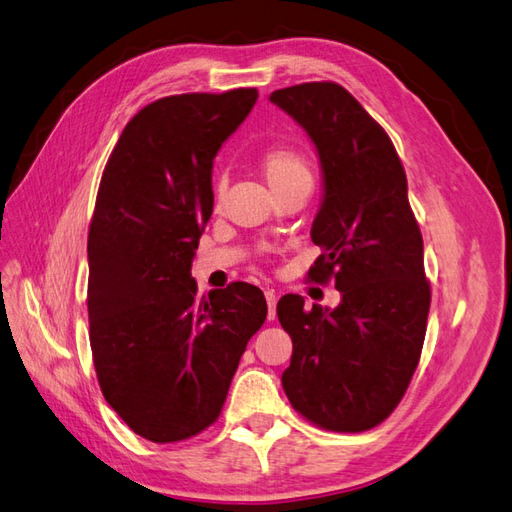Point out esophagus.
<instances>
[{
    "instance_id": "34e87169",
    "label": "esophagus",
    "mask_w": 512,
    "mask_h": 512,
    "mask_svg": "<svg viewBox=\"0 0 512 512\" xmlns=\"http://www.w3.org/2000/svg\"><path fill=\"white\" fill-rule=\"evenodd\" d=\"M265 299H267V305H269V312H267V318L269 320H275L277 318V297L273 290H265Z\"/></svg>"
}]
</instances>
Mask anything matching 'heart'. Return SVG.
<instances>
[{
	"label": "heart",
	"instance_id": "1",
	"mask_svg": "<svg viewBox=\"0 0 512 512\" xmlns=\"http://www.w3.org/2000/svg\"><path fill=\"white\" fill-rule=\"evenodd\" d=\"M262 177L269 183L273 192H280L297 183H312V170L299 151L290 147H273L260 156ZM224 188V179L215 183V194Z\"/></svg>",
	"mask_w": 512,
	"mask_h": 512
}]
</instances>
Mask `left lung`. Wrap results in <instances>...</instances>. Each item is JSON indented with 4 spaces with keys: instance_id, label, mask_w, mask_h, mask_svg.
<instances>
[{
    "instance_id": "8db88e82",
    "label": "left lung",
    "mask_w": 512,
    "mask_h": 512,
    "mask_svg": "<svg viewBox=\"0 0 512 512\" xmlns=\"http://www.w3.org/2000/svg\"><path fill=\"white\" fill-rule=\"evenodd\" d=\"M269 100L305 130L318 153L322 198L309 277H333L337 307L277 303L292 339L282 386L292 408L331 431H365L404 397L425 342L431 292L423 237L391 138L342 85L303 83Z\"/></svg>"
}]
</instances>
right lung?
<instances>
[{
    "mask_svg": "<svg viewBox=\"0 0 512 512\" xmlns=\"http://www.w3.org/2000/svg\"><path fill=\"white\" fill-rule=\"evenodd\" d=\"M256 89L151 102L121 132L89 228V342L104 399L138 436L166 444L215 423L250 337L260 288L198 297L192 260L213 211V160Z\"/></svg>",
    "mask_w": 512,
    "mask_h": 512,
    "instance_id": "obj_1",
    "label": "right lung"
}]
</instances>
